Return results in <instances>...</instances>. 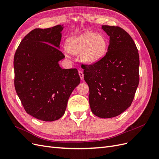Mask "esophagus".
<instances>
[{
    "label": "esophagus",
    "instance_id": "esophagus-1",
    "mask_svg": "<svg viewBox=\"0 0 159 159\" xmlns=\"http://www.w3.org/2000/svg\"><path fill=\"white\" fill-rule=\"evenodd\" d=\"M79 75H80V78H81V80H84V73H83V71H79Z\"/></svg>",
    "mask_w": 159,
    "mask_h": 159
}]
</instances>
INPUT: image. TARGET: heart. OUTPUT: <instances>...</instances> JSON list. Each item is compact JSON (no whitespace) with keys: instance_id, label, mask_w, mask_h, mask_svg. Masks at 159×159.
<instances>
[{"instance_id":"b5f03b06","label":"heart","mask_w":159,"mask_h":159,"mask_svg":"<svg viewBox=\"0 0 159 159\" xmlns=\"http://www.w3.org/2000/svg\"><path fill=\"white\" fill-rule=\"evenodd\" d=\"M66 48L72 54L81 53L83 61L92 64L99 60L105 54L107 50V42L102 35L86 32L68 39L66 42Z\"/></svg>"}]
</instances>
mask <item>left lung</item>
<instances>
[{"label": "left lung", "instance_id": "8db88e82", "mask_svg": "<svg viewBox=\"0 0 159 159\" xmlns=\"http://www.w3.org/2000/svg\"><path fill=\"white\" fill-rule=\"evenodd\" d=\"M109 36L107 52L98 61L81 64L89 86L92 113L116 117L131 106L139 83V55L133 38L119 26L103 25Z\"/></svg>", "mask_w": 159, "mask_h": 159}]
</instances>
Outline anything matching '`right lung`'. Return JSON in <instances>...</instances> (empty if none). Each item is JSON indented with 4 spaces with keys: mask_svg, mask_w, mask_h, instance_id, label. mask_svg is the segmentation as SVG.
<instances>
[{
    "mask_svg": "<svg viewBox=\"0 0 159 159\" xmlns=\"http://www.w3.org/2000/svg\"><path fill=\"white\" fill-rule=\"evenodd\" d=\"M63 27L36 28L22 40L14 57V88L26 112L44 121L63 116L70 96L80 83L75 68L61 69L59 50Z\"/></svg>",
    "mask_w": 159,
    "mask_h": 159,
    "instance_id": "add662e5",
    "label": "right lung"
}]
</instances>
